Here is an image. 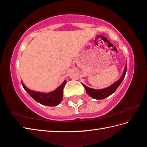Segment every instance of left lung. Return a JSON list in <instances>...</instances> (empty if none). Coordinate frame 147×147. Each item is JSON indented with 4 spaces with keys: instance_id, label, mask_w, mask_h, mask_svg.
Masks as SVG:
<instances>
[{
    "instance_id": "left-lung-1",
    "label": "left lung",
    "mask_w": 147,
    "mask_h": 147,
    "mask_svg": "<svg viewBox=\"0 0 147 147\" xmlns=\"http://www.w3.org/2000/svg\"><path fill=\"white\" fill-rule=\"evenodd\" d=\"M127 72V65H125L123 73L122 76H121L119 80H118L116 82H115L110 86L105 88V89H94L90 88L89 87L86 86V85L82 84L83 86L84 87L85 89V90L88 94H89L90 97L96 100H102L105 98L107 97L111 96L112 94L116 91V90L118 89V87L119 86V85L121 84L122 81L123 80V79L125 76Z\"/></svg>"
}]
</instances>
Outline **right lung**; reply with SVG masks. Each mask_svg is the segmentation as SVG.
Masks as SVG:
<instances>
[{"label":"right lung","mask_w":147,"mask_h":147,"mask_svg":"<svg viewBox=\"0 0 147 147\" xmlns=\"http://www.w3.org/2000/svg\"><path fill=\"white\" fill-rule=\"evenodd\" d=\"M67 81L65 80L62 84L55 90L47 93L37 92L29 89L25 86L23 82H22V85L26 91L37 102L44 105L53 107L59 105L62 101L63 98V89Z\"/></svg>","instance_id":"1"}]
</instances>
